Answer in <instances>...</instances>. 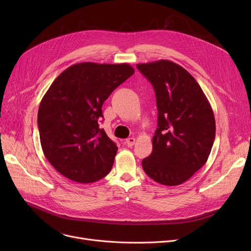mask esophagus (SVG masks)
<instances>
[{"label": "esophagus", "mask_w": 251, "mask_h": 251, "mask_svg": "<svg viewBox=\"0 0 251 251\" xmlns=\"http://www.w3.org/2000/svg\"><path fill=\"white\" fill-rule=\"evenodd\" d=\"M125 143H126V146H127L128 148L133 147L134 143H135V138H134V137H129V138L126 139Z\"/></svg>", "instance_id": "1"}]
</instances>
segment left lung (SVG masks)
Wrapping results in <instances>:
<instances>
[{
	"instance_id": "8db88e82",
	"label": "left lung",
	"mask_w": 251,
	"mask_h": 251,
	"mask_svg": "<svg viewBox=\"0 0 251 251\" xmlns=\"http://www.w3.org/2000/svg\"><path fill=\"white\" fill-rule=\"evenodd\" d=\"M153 86L157 128L152 151L142 168L155 182L176 186L187 181L207 161L216 136L212 107L194 77L169 60L137 64Z\"/></svg>"
}]
</instances>
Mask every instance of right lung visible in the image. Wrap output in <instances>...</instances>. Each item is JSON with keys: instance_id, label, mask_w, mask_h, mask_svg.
<instances>
[{"instance_id": "1", "label": "right lung", "mask_w": 251, "mask_h": 251, "mask_svg": "<svg viewBox=\"0 0 251 251\" xmlns=\"http://www.w3.org/2000/svg\"><path fill=\"white\" fill-rule=\"evenodd\" d=\"M133 73L126 63L83 62L51 83L39 104L37 125L44 154L61 175L91 183L109 174L118 148L100 128L101 107Z\"/></svg>"}]
</instances>
